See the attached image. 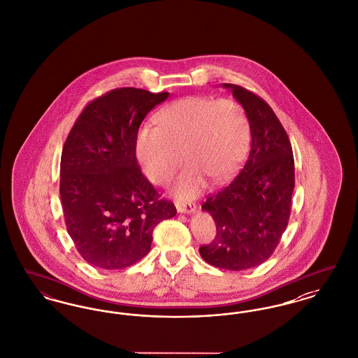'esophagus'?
I'll use <instances>...</instances> for the list:
<instances>
[{
    "mask_svg": "<svg viewBox=\"0 0 358 358\" xmlns=\"http://www.w3.org/2000/svg\"><path fill=\"white\" fill-rule=\"evenodd\" d=\"M176 208L180 213H192L196 210L197 205L194 203H181V201H177L176 203Z\"/></svg>",
    "mask_w": 358,
    "mask_h": 358,
    "instance_id": "esophagus-1",
    "label": "esophagus"
}]
</instances>
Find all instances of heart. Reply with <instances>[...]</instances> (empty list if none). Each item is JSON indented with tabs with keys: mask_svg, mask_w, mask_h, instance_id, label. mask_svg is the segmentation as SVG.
I'll return each mask as SVG.
<instances>
[{
	"mask_svg": "<svg viewBox=\"0 0 358 358\" xmlns=\"http://www.w3.org/2000/svg\"><path fill=\"white\" fill-rule=\"evenodd\" d=\"M155 123L142 124L136 136V157L157 185L171 181L181 162L187 165L174 182L182 199L196 197L206 187L228 181L245 158L250 124L238 103L187 96L155 114Z\"/></svg>",
	"mask_w": 358,
	"mask_h": 358,
	"instance_id": "b5f03b06",
	"label": "heart"
}]
</instances>
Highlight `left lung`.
I'll return each instance as SVG.
<instances>
[{
	"mask_svg": "<svg viewBox=\"0 0 358 358\" xmlns=\"http://www.w3.org/2000/svg\"><path fill=\"white\" fill-rule=\"evenodd\" d=\"M229 88L250 122L251 150L235 180L203 204L216 222V238L200 247L206 263L231 271L256 267L273 255L286 231L295 185L289 136L273 108L254 92Z\"/></svg>",
	"mask_w": 358,
	"mask_h": 358,
	"instance_id": "obj_1",
	"label": "left lung"
}]
</instances>
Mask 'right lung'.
<instances>
[{"label": "right lung", "mask_w": 358, "mask_h": 358, "mask_svg": "<svg viewBox=\"0 0 358 358\" xmlns=\"http://www.w3.org/2000/svg\"><path fill=\"white\" fill-rule=\"evenodd\" d=\"M169 92L124 87L88 103L72 126L60 161V199L78 252L102 270L148 255L158 222L176 216L141 171L138 129Z\"/></svg>", "instance_id": "obj_1"}]
</instances>
